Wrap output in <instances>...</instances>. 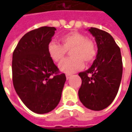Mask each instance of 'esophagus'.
Listing matches in <instances>:
<instances>
[{
  "mask_svg": "<svg viewBox=\"0 0 132 132\" xmlns=\"http://www.w3.org/2000/svg\"><path fill=\"white\" fill-rule=\"evenodd\" d=\"M66 78H67V79H69V78L71 76V74H69V73H67V74L66 75Z\"/></svg>",
  "mask_w": 132,
  "mask_h": 132,
  "instance_id": "1",
  "label": "esophagus"
}]
</instances>
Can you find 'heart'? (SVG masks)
I'll list each match as a JSON object with an SVG mask.
<instances>
[{"instance_id": "heart-1", "label": "heart", "mask_w": 132, "mask_h": 132, "mask_svg": "<svg viewBox=\"0 0 132 132\" xmlns=\"http://www.w3.org/2000/svg\"><path fill=\"white\" fill-rule=\"evenodd\" d=\"M61 43L51 42L47 45L48 54L54 62L62 61L67 51H70L71 57L63 61L59 65L62 71L72 73L80 70L86 63H92L97 55L94 42L78 32H71L61 37Z\"/></svg>"}]
</instances>
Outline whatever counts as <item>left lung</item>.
<instances>
[{
    "instance_id": "obj_1",
    "label": "left lung",
    "mask_w": 132,
    "mask_h": 132,
    "mask_svg": "<svg viewBox=\"0 0 132 132\" xmlns=\"http://www.w3.org/2000/svg\"><path fill=\"white\" fill-rule=\"evenodd\" d=\"M97 46V56L91 67L78 73L82 83L78 97L90 110H102L116 97L122 76L120 49L110 34L95 27L88 30Z\"/></svg>"
}]
</instances>
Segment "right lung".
<instances>
[{
	"label": "right lung",
	"mask_w": 132,
	"mask_h": 132,
	"mask_svg": "<svg viewBox=\"0 0 132 132\" xmlns=\"http://www.w3.org/2000/svg\"><path fill=\"white\" fill-rule=\"evenodd\" d=\"M55 30L45 26L30 31L20 39L13 54L15 90L35 113H47L57 106L66 80L47 52Z\"/></svg>",
	"instance_id": "right-lung-1"
}]
</instances>
